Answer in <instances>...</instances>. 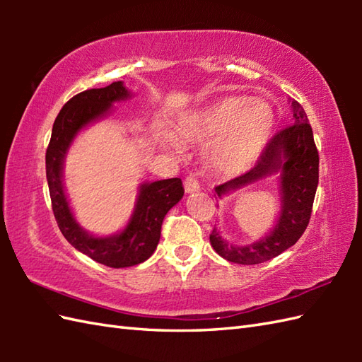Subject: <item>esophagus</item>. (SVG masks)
<instances>
[{
  "instance_id": "1",
  "label": "esophagus",
  "mask_w": 362,
  "mask_h": 362,
  "mask_svg": "<svg viewBox=\"0 0 362 362\" xmlns=\"http://www.w3.org/2000/svg\"><path fill=\"white\" fill-rule=\"evenodd\" d=\"M183 187H185L187 193H194V191H199V188H201V185H199V180L194 175H188L185 182H183Z\"/></svg>"
}]
</instances>
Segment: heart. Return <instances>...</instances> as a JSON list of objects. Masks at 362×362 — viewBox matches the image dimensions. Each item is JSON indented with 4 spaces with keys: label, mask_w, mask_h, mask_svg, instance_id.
<instances>
[{
    "label": "heart",
    "mask_w": 362,
    "mask_h": 362,
    "mask_svg": "<svg viewBox=\"0 0 362 362\" xmlns=\"http://www.w3.org/2000/svg\"><path fill=\"white\" fill-rule=\"evenodd\" d=\"M274 124L271 105L247 96H227L183 121L180 135L193 143L216 136L209 149L210 165L233 173L258 156Z\"/></svg>",
    "instance_id": "obj_1"
}]
</instances>
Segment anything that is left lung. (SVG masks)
Listing matches in <instances>:
<instances>
[{"label":"left lung","instance_id":"left-lung-1","mask_svg":"<svg viewBox=\"0 0 362 362\" xmlns=\"http://www.w3.org/2000/svg\"><path fill=\"white\" fill-rule=\"evenodd\" d=\"M294 124L279 130L264 146L259 158L247 173L214 188L218 196L241 188L281 169V213L274 232L259 243L233 245L222 241L216 227L210 243L218 255L236 264H259L279 257L294 245L308 227L314 196L319 183V152L303 107L292 101Z\"/></svg>","mask_w":362,"mask_h":362}]
</instances>
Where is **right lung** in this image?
Masks as SVG:
<instances>
[{"label":"right lung","instance_id":"1","mask_svg":"<svg viewBox=\"0 0 362 362\" xmlns=\"http://www.w3.org/2000/svg\"><path fill=\"white\" fill-rule=\"evenodd\" d=\"M129 96L122 82H113L104 88H90L73 96L59 112L52 126L46 149V179L54 218L60 232L74 249L109 267H129L148 259L160 241L161 224L166 213L183 196L179 177L152 183H143L136 209L129 226L119 235L109 238L91 236L74 221L62 187V163L73 138L93 119L104 117L112 103Z\"/></svg>","mask_w":362,"mask_h":362}]
</instances>
